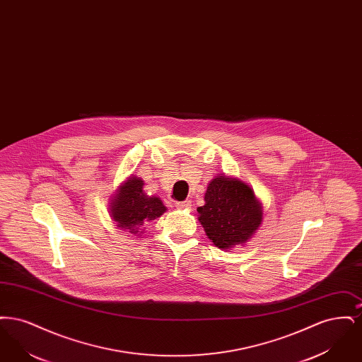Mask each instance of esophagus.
Wrapping results in <instances>:
<instances>
[{
  "label": "esophagus",
  "mask_w": 362,
  "mask_h": 362,
  "mask_svg": "<svg viewBox=\"0 0 362 362\" xmlns=\"http://www.w3.org/2000/svg\"><path fill=\"white\" fill-rule=\"evenodd\" d=\"M176 207L180 210H187L191 207V201H185V202H176Z\"/></svg>",
  "instance_id": "34e87169"
}]
</instances>
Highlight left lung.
I'll return each mask as SVG.
<instances>
[{"label": "left lung", "instance_id": "1", "mask_svg": "<svg viewBox=\"0 0 362 362\" xmlns=\"http://www.w3.org/2000/svg\"><path fill=\"white\" fill-rule=\"evenodd\" d=\"M197 209L198 221L213 244L229 251L250 240L263 221V206L247 183L226 175L214 176Z\"/></svg>", "mask_w": 362, "mask_h": 362}]
</instances>
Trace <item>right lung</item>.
<instances>
[{
  "label": "right lung",
  "mask_w": 362,
  "mask_h": 362,
  "mask_svg": "<svg viewBox=\"0 0 362 362\" xmlns=\"http://www.w3.org/2000/svg\"><path fill=\"white\" fill-rule=\"evenodd\" d=\"M167 207L156 195L144 191V180L130 175L122 182L110 201V217L119 229L129 230L138 238L145 233L144 225L161 217Z\"/></svg>",
  "instance_id": "right-lung-1"
}]
</instances>
